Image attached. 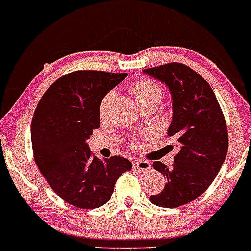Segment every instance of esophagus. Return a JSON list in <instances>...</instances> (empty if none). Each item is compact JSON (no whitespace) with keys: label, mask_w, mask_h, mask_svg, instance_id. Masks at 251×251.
Here are the masks:
<instances>
[{"label":"esophagus","mask_w":251,"mask_h":251,"mask_svg":"<svg viewBox=\"0 0 251 251\" xmlns=\"http://www.w3.org/2000/svg\"><path fill=\"white\" fill-rule=\"evenodd\" d=\"M133 167L141 171V172H145V171H150L152 165L148 161H145V159H136V161L133 162Z\"/></svg>","instance_id":"esophagus-1"}]
</instances>
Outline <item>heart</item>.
<instances>
[{
  "label": "heart",
  "mask_w": 251,
  "mask_h": 251,
  "mask_svg": "<svg viewBox=\"0 0 251 251\" xmlns=\"http://www.w3.org/2000/svg\"><path fill=\"white\" fill-rule=\"evenodd\" d=\"M132 93L134 94L136 99L138 100L139 105L147 103H159V100L163 97V88L156 83L154 80L151 79H139L132 86ZM113 93H108L105 95V98L103 99L100 105V113L103 114L104 109H105L106 104L109 103L112 99Z\"/></svg>",
  "instance_id": "obj_1"
}]
</instances>
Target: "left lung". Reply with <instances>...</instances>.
I'll return each mask as SVG.
<instances>
[{"label": "left lung", "mask_w": 251, "mask_h": 251, "mask_svg": "<svg viewBox=\"0 0 251 251\" xmlns=\"http://www.w3.org/2000/svg\"><path fill=\"white\" fill-rule=\"evenodd\" d=\"M143 72L170 90L172 121L167 136L179 147L171 168L158 161L153 163L167 182L150 201L175 208L191 202L212 183L227 154V127L211 86L191 68L170 63Z\"/></svg>", "instance_id": "8db88e82"}]
</instances>
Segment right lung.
I'll return each instance as SVG.
<instances>
[{"instance_id": "1", "label": "right lung", "mask_w": 251, "mask_h": 251, "mask_svg": "<svg viewBox=\"0 0 251 251\" xmlns=\"http://www.w3.org/2000/svg\"><path fill=\"white\" fill-rule=\"evenodd\" d=\"M126 73L77 70L57 79L40 99L31 142L40 172L55 194L79 208L110 200L114 185L132 168L127 158L93 156L86 139L100 127V104Z\"/></svg>"}]
</instances>
